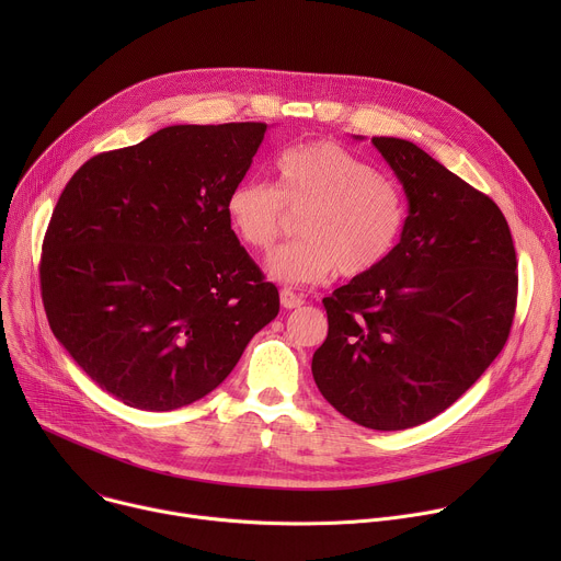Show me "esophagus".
I'll return each instance as SVG.
<instances>
[{"instance_id":"esophagus-1","label":"esophagus","mask_w":561,"mask_h":561,"mask_svg":"<svg viewBox=\"0 0 561 561\" xmlns=\"http://www.w3.org/2000/svg\"><path fill=\"white\" fill-rule=\"evenodd\" d=\"M279 301H282L284 308H299L304 304V299L297 293H293L290 288L279 290Z\"/></svg>"}]
</instances>
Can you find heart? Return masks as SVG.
<instances>
[{"label":"heart","instance_id":"obj_1","mask_svg":"<svg viewBox=\"0 0 561 561\" xmlns=\"http://www.w3.org/2000/svg\"><path fill=\"white\" fill-rule=\"evenodd\" d=\"M277 184L237 182L224 204L242 244L266 253L301 217L304 239L275 251L268 275L282 284H322L337 271L359 277L381 266L407 226V199L377 167L337 141L286 148L275 159Z\"/></svg>","mask_w":561,"mask_h":561}]
</instances>
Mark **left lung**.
<instances>
[{
	"label": "left lung",
	"mask_w": 561,
	"mask_h": 561,
	"mask_svg": "<svg viewBox=\"0 0 561 561\" xmlns=\"http://www.w3.org/2000/svg\"><path fill=\"white\" fill-rule=\"evenodd\" d=\"M373 144L404 186L407 226L381 266L324 297L329 335L310 368L351 422L404 431L455 404L502 353L517 257L489 195L413 141Z\"/></svg>",
	"instance_id": "8db88e82"
}]
</instances>
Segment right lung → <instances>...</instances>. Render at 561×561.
Listing matches in <instances>:
<instances>
[{
	"label": "right lung",
	"instance_id": "add662e5",
	"mask_svg": "<svg viewBox=\"0 0 561 561\" xmlns=\"http://www.w3.org/2000/svg\"><path fill=\"white\" fill-rule=\"evenodd\" d=\"M266 128L169 126L95 154L59 195L39 264L48 324L126 407L197 402L277 317L275 284L224 213Z\"/></svg>",
	"mask_w": 561,
	"mask_h": 561
}]
</instances>
